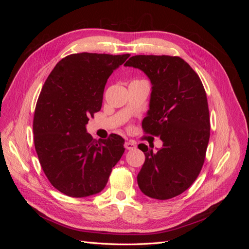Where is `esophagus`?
<instances>
[{"mask_svg": "<svg viewBox=\"0 0 249 249\" xmlns=\"http://www.w3.org/2000/svg\"><path fill=\"white\" fill-rule=\"evenodd\" d=\"M124 147L126 149H135V148H136V144H135V143L132 142V141H126L124 143Z\"/></svg>", "mask_w": 249, "mask_h": 249, "instance_id": "obj_1", "label": "esophagus"}]
</instances>
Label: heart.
<instances>
[{
  "instance_id": "heart-1",
  "label": "heart",
  "mask_w": 249,
  "mask_h": 249,
  "mask_svg": "<svg viewBox=\"0 0 249 249\" xmlns=\"http://www.w3.org/2000/svg\"><path fill=\"white\" fill-rule=\"evenodd\" d=\"M136 81H143V80H136Z\"/></svg>"
}]
</instances>
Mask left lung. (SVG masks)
<instances>
[{"mask_svg": "<svg viewBox=\"0 0 249 249\" xmlns=\"http://www.w3.org/2000/svg\"><path fill=\"white\" fill-rule=\"evenodd\" d=\"M124 65L144 71L152 82L142 129L163 141L157 152L138 145L145 155L138 186L148 197H176L194 183L205 163L210 139L206 90L198 74L178 56L136 55Z\"/></svg>", "mask_w": 249, "mask_h": 249, "instance_id": "1", "label": "left lung"}]
</instances>
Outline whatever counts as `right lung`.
I'll return each mask as SVG.
<instances>
[{"label": "right lung", "mask_w": 249, "mask_h": 249, "mask_svg": "<svg viewBox=\"0 0 249 249\" xmlns=\"http://www.w3.org/2000/svg\"><path fill=\"white\" fill-rule=\"evenodd\" d=\"M130 54H71L52 71L37 100L33 133L41 168L58 191L71 197L101 192L120 160L124 139L96 141L86 132L102 108L105 85Z\"/></svg>", "instance_id": "obj_1"}]
</instances>
